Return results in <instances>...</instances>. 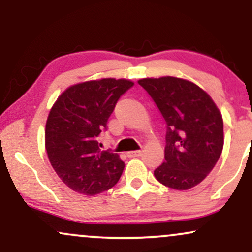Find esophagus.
<instances>
[{"mask_svg":"<svg viewBox=\"0 0 252 252\" xmlns=\"http://www.w3.org/2000/svg\"><path fill=\"white\" fill-rule=\"evenodd\" d=\"M126 155H128L129 158H137V156L142 155V150H132V152L126 153Z\"/></svg>","mask_w":252,"mask_h":252,"instance_id":"obj_1","label":"esophagus"}]
</instances>
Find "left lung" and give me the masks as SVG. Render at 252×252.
<instances>
[{
  "instance_id": "8db88e82",
  "label": "left lung",
  "mask_w": 252,
  "mask_h": 252,
  "mask_svg": "<svg viewBox=\"0 0 252 252\" xmlns=\"http://www.w3.org/2000/svg\"><path fill=\"white\" fill-rule=\"evenodd\" d=\"M167 124L164 162L154 170L158 182L173 189L196 186L210 174L224 146L219 109L194 83L175 77L138 80Z\"/></svg>"
}]
</instances>
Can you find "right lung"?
<instances>
[{"label": "right lung", "mask_w": 252, "mask_h": 252, "mask_svg": "<svg viewBox=\"0 0 252 252\" xmlns=\"http://www.w3.org/2000/svg\"><path fill=\"white\" fill-rule=\"evenodd\" d=\"M132 85L115 78L79 83L66 89L52 106L46 152L58 176L74 192L94 195L120 180L124 162L116 153L100 150L98 137L117 100Z\"/></svg>", "instance_id": "right-lung-1"}]
</instances>
